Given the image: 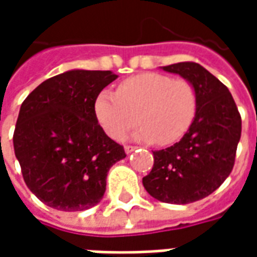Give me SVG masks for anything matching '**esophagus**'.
Segmentation results:
<instances>
[{
	"instance_id": "1",
	"label": "esophagus",
	"mask_w": 257,
	"mask_h": 257,
	"mask_svg": "<svg viewBox=\"0 0 257 257\" xmlns=\"http://www.w3.org/2000/svg\"><path fill=\"white\" fill-rule=\"evenodd\" d=\"M135 150H136V147H134V146H125V153H126V154H131V153H134Z\"/></svg>"
}]
</instances>
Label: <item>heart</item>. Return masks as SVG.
<instances>
[{"label": "heart", "instance_id": "1", "mask_svg": "<svg viewBox=\"0 0 257 257\" xmlns=\"http://www.w3.org/2000/svg\"><path fill=\"white\" fill-rule=\"evenodd\" d=\"M197 108L194 85L161 73L129 77L118 85L115 93L103 90L95 101L96 117L107 135L119 139L139 119L142 125L135 138L160 146L182 139L193 125Z\"/></svg>", "mask_w": 257, "mask_h": 257}]
</instances>
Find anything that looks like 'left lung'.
I'll list each match as a JSON object with an SVG mask.
<instances>
[{"mask_svg":"<svg viewBox=\"0 0 257 257\" xmlns=\"http://www.w3.org/2000/svg\"><path fill=\"white\" fill-rule=\"evenodd\" d=\"M194 85L198 108L189 132L165 150L153 151L143 178L151 197L167 204L195 202L219 189L231 173L241 138V115L226 85L194 62L162 67Z\"/></svg>","mask_w":257,"mask_h":257,"instance_id":"obj_1","label":"left lung"}]
</instances>
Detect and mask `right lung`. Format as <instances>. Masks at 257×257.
Masks as SVG:
<instances>
[{"instance_id": "add662e5", "label": "right lung", "mask_w": 257, "mask_h": 257, "mask_svg": "<svg viewBox=\"0 0 257 257\" xmlns=\"http://www.w3.org/2000/svg\"><path fill=\"white\" fill-rule=\"evenodd\" d=\"M115 78L111 71L71 70L44 81L22 103L15 156L27 187L53 209L99 204L110 168L126 157L95 112L96 97Z\"/></svg>"}]
</instances>
